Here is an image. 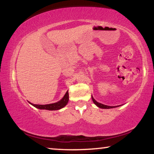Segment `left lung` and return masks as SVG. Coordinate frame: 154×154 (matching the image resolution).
Returning <instances> with one entry per match:
<instances>
[{
    "mask_svg": "<svg viewBox=\"0 0 154 154\" xmlns=\"http://www.w3.org/2000/svg\"><path fill=\"white\" fill-rule=\"evenodd\" d=\"M92 101H93V102L98 107H100L101 109H111V108H114V107H116V106H107V105H104V104H101V103H99L97 102V101L94 100V99L92 97Z\"/></svg>",
    "mask_w": 154,
    "mask_h": 154,
    "instance_id": "obj_1",
    "label": "left lung"
}]
</instances>
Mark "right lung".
I'll list each match as a JSON object with an SVG mask.
<instances>
[{
  "instance_id": "1",
  "label": "right lung",
  "mask_w": 154,
  "mask_h": 154,
  "mask_svg": "<svg viewBox=\"0 0 154 154\" xmlns=\"http://www.w3.org/2000/svg\"><path fill=\"white\" fill-rule=\"evenodd\" d=\"M69 102V92L67 91L64 96L63 97L62 100L59 101L57 102L53 103V104H45V105H41V104H30L35 106V108L39 109H45V110H50V111H54V110H59V109L63 108Z\"/></svg>"
}]
</instances>
